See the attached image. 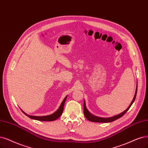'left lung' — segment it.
<instances>
[{"label":"left lung","instance_id":"8db88e82","mask_svg":"<svg viewBox=\"0 0 148 148\" xmlns=\"http://www.w3.org/2000/svg\"><path fill=\"white\" fill-rule=\"evenodd\" d=\"M136 92H137V84H136L135 94V96L134 97V99H133L132 101L131 102L130 104L128 107V108L126 109V110H124L123 112L117 114V115H116V116H114L110 117V118H101V117H98V116L93 115V114H92L88 110H87V108L86 107V105H85V101L84 100V115H85V118L88 120V121H91V122H96V123H110V122H112V121H115V120L119 119V118L122 117L124 115V114L127 112V110L130 108L131 106L132 105V103L135 101V98H136Z\"/></svg>","mask_w":148,"mask_h":148}]
</instances>
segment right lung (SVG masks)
<instances>
[{
    "label": "right lung",
    "instance_id": "1",
    "mask_svg": "<svg viewBox=\"0 0 148 148\" xmlns=\"http://www.w3.org/2000/svg\"><path fill=\"white\" fill-rule=\"evenodd\" d=\"M66 98H67V96L64 97V99L62 101L61 105H60V106L58 108V110L56 112H54L53 113L50 114V115L42 116H30V115H29V114H27V113H25L24 112H23L22 110H21V111L23 112L25 114V115H27V116L29 117L31 119H36V120H38V121H54V120H56L57 119H58L60 116L62 115V114L63 112L64 104L66 100Z\"/></svg>",
    "mask_w": 148,
    "mask_h": 148
}]
</instances>
